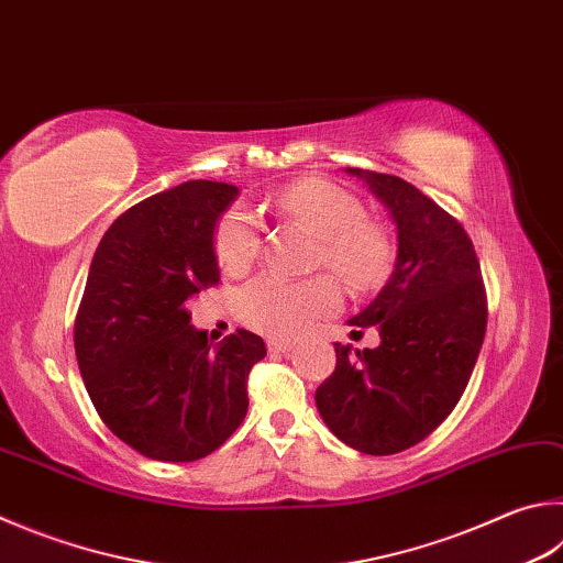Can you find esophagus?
Masks as SVG:
<instances>
[{
	"mask_svg": "<svg viewBox=\"0 0 563 563\" xmlns=\"http://www.w3.org/2000/svg\"><path fill=\"white\" fill-rule=\"evenodd\" d=\"M292 346H295V342H290V340H278V336H271V340H268V352H273V354L290 352Z\"/></svg>",
	"mask_w": 563,
	"mask_h": 563,
	"instance_id": "1",
	"label": "esophagus"
}]
</instances>
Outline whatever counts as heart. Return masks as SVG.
<instances>
[{"label": "heart", "mask_w": 563, "mask_h": 563, "mask_svg": "<svg viewBox=\"0 0 563 563\" xmlns=\"http://www.w3.org/2000/svg\"><path fill=\"white\" fill-rule=\"evenodd\" d=\"M271 209L312 231L317 268H330L346 288L372 290L391 271L394 249L386 231L364 219L362 201L340 184L327 179L292 181L271 197ZM217 258L223 271L239 275L255 263L263 246V231L255 213L233 207L217 223ZM342 305V295L330 275L290 280L263 273L236 295V312L253 330L271 336H298L317 320Z\"/></svg>", "instance_id": "heart-1"}]
</instances>
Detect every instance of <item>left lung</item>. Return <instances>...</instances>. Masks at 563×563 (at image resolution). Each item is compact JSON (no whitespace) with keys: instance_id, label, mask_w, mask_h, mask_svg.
Segmentation results:
<instances>
[{"instance_id":"left-lung-1","label":"left lung","mask_w":563,"mask_h":563,"mask_svg":"<svg viewBox=\"0 0 563 563\" xmlns=\"http://www.w3.org/2000/svg\"><path fill=\"white\" fill-rule=\"evenodd\" d=\"M346 172L391 213L398 253L376 300L350 320L376 327L382 344L364 352L334 344L336 366L314 401L342 443L394 455L431 435L463 396L485 340L487 295L463 223L401 177Z\"/></svg>"}]
</instances>
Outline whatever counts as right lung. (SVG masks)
<instances>
[{"mask_svg":"<svg viewBox=\"0 0 563 563\" xmlns=\"http://www.w3.org/2000/svg\"><path fill=\"white\" fill-rule=\"evenodd\" d=\"M239 187L184 181L130 207L100 239L76 314L90 401L122 443L165 463L207 457L243 423L265 342L236 330L211 346L189 298L219 285L213 229Z\"/></svg>","mask_w":563,"mask_h":563,"instance_id":"right-lung-1","label":"right lung"}]
</instances>
